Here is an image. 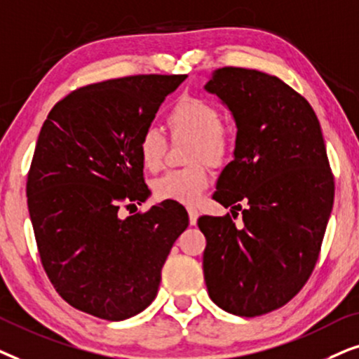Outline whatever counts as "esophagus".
<instances>
[{
  "label": "esophagus",
  "mask_w": 359,
  "mask_h": 359,
  "mask_svg": "<svg viewBox=\"0 0 359 359\" xmlns=\"http://www.w3.org/2000/svg\"><path fill=\"white\" fill-rule=\"evenodd\" d=\"M187 212H189L190 224H195V223H197V219H198V210L195 208V207H189V208H187Z\"/></svg>",
  "instance_id": "34e87169"
}]
</instances>
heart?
Instances as JSON below:
<instances>
[{
	"mask_svg": "<svg viewBox=\"0 0 359 359\" xmlns=\"http://www.w3.org/2000/svg\"><path fill=\"white\" fill-rule=\"evenodd\" d=\"M174 137H192L187 161L192 165L172 169L154 182V194L161 200L195 203L210 184V165H223L231 154L233 140L222 124V113L208 100L182 97L174 103L165 116ZM167 140L154 126L142 130L137 140V154L146 170L156 172L162 167ZM205 160L208 161L204 162Z\"/></svg>",
	"mask_w": 359,
	"mask_h": 359,
	"instance_id": "b5f03b06",
	"label": "heart"
}]
</instances>
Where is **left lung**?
<instances>
[{"label": "left lung", "instance_id": "8db88e82", "mask_svg": "<svg viewBox=\"0 0 359 359\" xmlns=\"http://www.w3.org/2000/svg\"><path fill=\"white\" fill-rule=\"evenodd\" d=\"M236 121L235 161L213 198L241 209L198 218L207 238L203 274L219 309L257 317L300 292L318 261L335 182L318 118L302 95L277 76L223 67L205 85ZM247 208L241 207V202Z\"/></svg>", "mask_w": 359, "mask_h": 359}]
</instances>
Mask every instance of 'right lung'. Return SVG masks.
Instances as JSON below:
<instances>
[{"label": "right lung", "instance_id": "obj_1", "mask_svg": "<svg viewBox=\"0 0 359 359\" xmlns=\"http://www.w3.org/2000/svg\"><path fill=\"white\" fill-rule=\"evenodd\" d=\"M185 76L133 75L80 87L41 128L26 184L37 251L60 297L93 317L118 322L142 312L189 226L187 210L174 200L119 217L149 197L137 140Z\"/></svg>", "mask_w": 359, "mask_h": 359}]
</instances>
